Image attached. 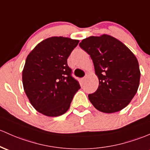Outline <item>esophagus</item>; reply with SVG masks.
Returning a JSON list of instances; mask_svg holds the SVG:
<instances>
[{"instance_id": "esophagus-1", "label": "esophagus", "mask_w": 150, "mask_h": 150, "mask_svg": "<svg viewBox=\"0 0 150 150\" xmlns=\"http://www.w3.org/2000/svg\"><path fill=\"white\" fill-rule=\"evenodd\" d=\"M82 82H83V83H85V80H86V78H85H85H82Z\"/></svg>"}]
</instances>
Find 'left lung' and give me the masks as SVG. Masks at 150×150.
I'll use <instances>...</instances> for the list:
<instances>
[{
  "mask_svg": "<svg viewBox=\"0 0 150 150\" xmlns=\"http://www.w3.org/2000/svg\"><path fill=\"white\" fill-rule=\"evenodd\" d=\"M93 60L99 80L98 90L89 94L90 103L105 113L120 111L137 91L140 70L137 59L121 41L112 36H90L79 44Z\"/></svg>",
  "mask_w": 150,
  "mask_h": 150,
  "instance_id": "1",
  "label": "left lung"
}]
</instances>
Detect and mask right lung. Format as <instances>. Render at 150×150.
Returning <instances> with one entry per match:
<instances>
[{"instance_id":"1","label":"right lung","mask_w":150,"mask_h":150,"mask_svg":"<svg viewBox=\"0 0 150 150\" xmlns=\"http://www.w3.org/2000/svg\"><path fill=\"white\" fill-rule=\"evenodd\" d=\"M78 40L51 37L41 41L26 58L23 85L30 103L41 114L57 117L68 110L80 88L72 77L67 57Z\"/></svg>"}]
</instances>
